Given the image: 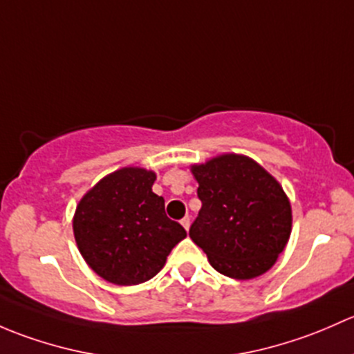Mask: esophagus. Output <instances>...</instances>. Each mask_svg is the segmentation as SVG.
I'll list each match as a JSON object with an SVG mask.
<instances>
[{"label":"esophagus","mask_w":354,"mask_h":354,"mask_svg":"<svg viewBox=\"0 0 354 354\" xmlns=\"http://www.w3.org/2000/svg\"><path fill=\"white\" fill-rule=\"evenodd\" d=\"M180 223H182V227L185 228V230H189V227H191V218L184 216V218H182V220H180Z\"/></svg>","instance_id":"esophagus-1"}]
</instances>
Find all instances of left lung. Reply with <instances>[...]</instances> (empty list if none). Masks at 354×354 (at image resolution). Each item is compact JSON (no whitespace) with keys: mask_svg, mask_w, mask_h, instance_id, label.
Returning a JSON list of instances; mask_svg holds the SVG:
<instances>
[{"mask_svg":"<svg viewBox=\"0 0 354 354\" xmlns=\"http://www.w3.org/2000/svg\"><path fill=\"white\" fill-rule=\"evenodd\" d=\"M203 206L189 236L221 274L252 279L272 268L291 233L285 191L254 160L221 155L192 167Z\"/></svg>","mask_w":354,"mask_h":354,"instance_id":"obj_1","label":"left lung"}]
</instances>
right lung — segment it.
Segmentation results:
<instances>
[{"label": "right lung", "instance_id": "add662e5", "mask_svg": "<svg viewBox=\"0 0 354 354\" xmlns=\"http://www.w3.org/2000/svg\"><path fill=\"white\" fill-rule=\"evenodd\" d=\"M155 174L126 167L104 177L76 207L73 230L86 264L105 281L129 286L151 279L187 232L165 214L151 191Z\"/></svg>", "mask_w": 354, "mask_h": 354}]
</instances>
